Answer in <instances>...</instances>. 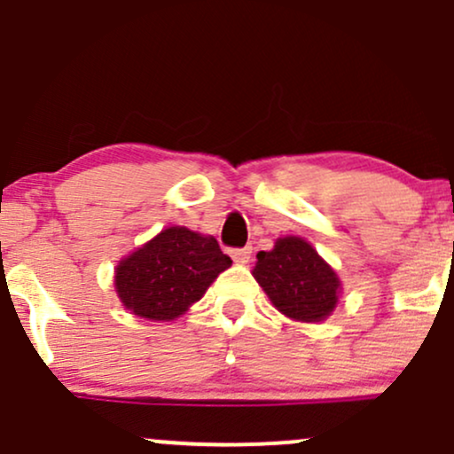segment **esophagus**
<instances>
[{"mask_svg":"<svg viewBox=\"0 0 454 454\" xmlns=\"http://www.w3.org/2000/svg\"><path fill=\"white\" fill-rule=\"evenodd\" d=\"M231 256L237 265H246L252 256V247H239V250H232Z\"/></svg>","mask_w":454,"mask_h":454,"instance_id":"obj_1","label":"esophagus"}]
</instances>
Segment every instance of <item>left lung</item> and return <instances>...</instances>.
I'll return each mask as SVG.
<instances>
[{
  "label": "left lung",
  "mask_w": 454,
  "mask_h": 454,
  "mask_svg": "<svg viewBox=\"0 0 454 454\" xmlns=\"http://www.w3.org/2000/svg\"><path fill=\"white\" fill-rule=\"evenodd\" d=\"M252 276L270 302L294 322H324L340 304V276L302 237H278L270 252L256 254Z\"/></svg>",
  "instance_id": "left-lung-1"
}]
</instances>
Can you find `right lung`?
Returning <instances> with one entry per match:
<instances>
[{
    "instance_id": "add662e5",
    "label": "right lung",
    "mask_w": 454,
    "mask_h": 454,
    "mask_svg": "<svg viewBox=\"0 0 454 454\" xmlns=\"http://www.w3.org/2000/svg\"><path fill=\"white\" fill-rule=\"evenodd\" d=\"M231 265L215 237L169 226L119 261L114 291L137 317L171 322L187 313Z\"/></svg>"
}]
</instances>
